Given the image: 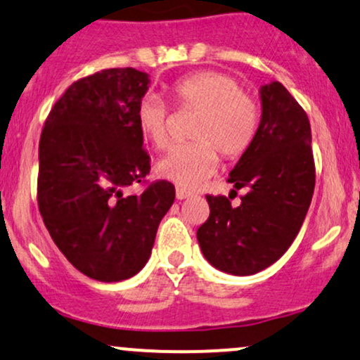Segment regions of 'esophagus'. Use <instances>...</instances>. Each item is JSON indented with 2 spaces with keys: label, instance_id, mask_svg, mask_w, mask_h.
I'll list each match as a JSON object with an SVG mask.
<instances>
[{
  "label": "esophagus",
  "instance_id": "esophagus-1",
  "mask_svg": "<svg viewBox=\"0 0 360 360\" xmlns=\"http://www.w3.org/2000/svg\"><path fill=\"white\" fill-rule=\"evenodd\" d=\"M176 196H177V200H186V198L191 196V191H188V189L179 188V186H177V188H176Z\"/></svg>",
  "mask_w": 360,
  "mask_h": 360
}]
</instances>
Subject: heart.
I'll list each match as a JSON object with an SVG mask.
<instances>
[{"label": "heart", "mask_w": 360, "mask_h": 360, "mask_svg": "<svg viewBox=\"0 0 360 360\" xmlns=\"http://www.w3.org/2000/svg\"><path fill=\"white\" fill-rule=\"evenodd\" d=\"M179 110L198 113L191 128L193 143L172 148L157 171L183 188H196L213 174L218 154L237 159L254 142L260 125V106L232 74L200 71L181 77L169 89ZM142 135L157 148L171 143L169 106L154 94H143L137 105Z\"/></svg>", "instance_id": "b5f03b06"}]
</instances>
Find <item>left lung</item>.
<instances>
[{"mask_svg": "<svg viewBox=\"0 0 360 360\" xmlns=\"http://www.w3.org/2000/svg\"><path fill=\"white\" fill-rule=\"evenodd\" d=\"M262 118L252 146L232 169L230 196L206 194L210 217L198 229L212 266L250 276L274 264L298 235L315 189L307 111L278 81L262 86ZM238 188L245 195L231 205Z\"/></svg>", "mask_w": 360, "mask_h": 360, "instance_id": "left-lung-1", "label": "left lung"}]
</instances>
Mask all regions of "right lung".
I'll return each instance as SVG.
<instances>
[{
  "label": "right lung",
  "instance_id": "add662e5",
  "mask_svg": "<svg viewBox=\"0 0 360 360\" xmlns=\"http://www.w3.org/2000/svg\"><path fill=\"white\" fill-rule=\"evenodd\" d=\"M148 77L134 68L103 69L72 82L40 135L37 201L52 240L91 279L117 283L146 266L174 184L148 183L137 105ZM144 184L127 197L122 189Z\"/></svg>",
  "mask_w": 360,
  "mask_h": 360
}]
</instances>
